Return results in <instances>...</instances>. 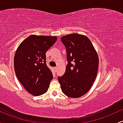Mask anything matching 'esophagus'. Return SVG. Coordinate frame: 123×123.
<instances>
[{
    "label": "esophagus",
    "mask_w": 123,
    "mask_h": 123,
    "mask_svg": "<svg viewBox=\"0 0 123 123\" xmlns=\"http://www.w3.org/2000/svg\"><path fill=\"white\" fill-rule=\"evenodd\" d=\"M54 70H55V71H57V67H54Z\"/></svg>",
    "instance_id": "34e87169"
}]
</instances>
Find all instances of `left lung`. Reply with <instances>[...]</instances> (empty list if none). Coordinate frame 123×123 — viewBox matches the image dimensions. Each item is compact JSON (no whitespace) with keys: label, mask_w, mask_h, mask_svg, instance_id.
<instances>
[{"label":"left lung","mask_w":123,"mask_h":123,"mask_svg":"<svg viewBox=\"0 0 123 123\" xmlns=\"http://www.w3.org/2000/svg\"><path fill=\"white\" fill-rule=\"evenodd\" d=\"M61 40L66 47L68 64L65 74L58 79L65 95L79 98L88 92L95 81L99 65L98 54L85 35L69 34Z\"/></svg>","instance_id":"1"}]
</instances>
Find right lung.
Segmentation results:
<instances>
[{
    "mask_svg": "<svg viewBox=\"0 0 123 123\" xmlns=\"http://www.w3.org/2000/svg\"><path fill=\"white\" fill-rule=\"evenodd\" d=\"M57 40V36L31 35L17 49L14 58L15 74L32 95L39 96L47 91L53 76L46 65V53Z\"/></svg>",
    "mask_w": 123,
    "mask_h": 123,
    "instance_id": "obj_1",
    "label": "right lung"
}]
</instances>
